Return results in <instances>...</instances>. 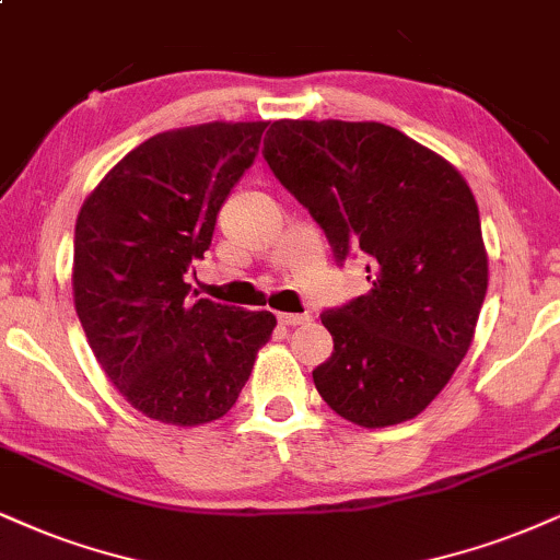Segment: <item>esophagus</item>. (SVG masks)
<instances>
[{
  "label": "esophagus",
  "mask_w": 560,
  "mask_h": 560,
  "mask_svg": "<svg viewBox=\"0 0 560 560\" xmlns=\"http://www.w3.org/2000/svg\"><path fill=\"white\" fill-rule=\"evenodd\" d=\"M278 319H280L282 324H288V327H299V324H308V322H312V316H308V314L282 312V314H278Z\"/></svg>",
  "instance_id": "34e87169"
}]
</instances>
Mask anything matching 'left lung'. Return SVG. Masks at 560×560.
I'll return each instance as SVG.
<instances>
[{
    "label": "left lung",
    "instance_id": "obj_1",
    "mask_svg": "<svg viewBox=\"0 0 560 560\" xmlns=\"http://www.w3.org/2000/svg\"><path fill=\"white\" fill-rule=\"evenodd\" d=\"M261 155L335 259L365 254L371 291L322 314L314 384L363 428L423 412L470 350L488 291L478 202L452 163L378 121L280 119Z\"/></svg>",
    "mask_w": 560,
    "mask_h": 560
}]
</instances>
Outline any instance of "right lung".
<instances>
[{
  "label": "right lung",
  "mask_w": 560,
  "mask_h": 560,
  "mask_svg": "<svg viewBox=\"0 0 560 560\" xmlns=\"http://www.w3.org/2000/svg\"><path fill=\"white\" fill-rule=\"evenodd\" d=\"M265 129L267 121H210L150 137L80 207V324L121 397L161 423L223 418L278 324L269 312L191 301L186 282Z\"/></svg>",
  "instance_id": "obj_1"
}]
</instances>
